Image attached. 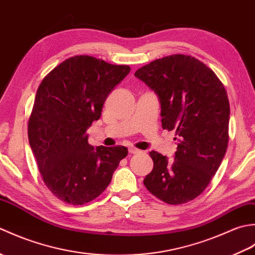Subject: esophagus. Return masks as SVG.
I'll return each instance as SVG.
<instances>
[{
  "label": "esophagus",
  "instance_id": "obj_1",
  "mask_svg": "<svg viewBox=\"0 0 255 255\" xmlns=\"http://www.w3.org/2000/svg\"><path fill=\"white\" fill-rule=\"evenodd\" d=\"M140 152V150L136 149V148H129V153L130 154H138Z\"/></svg>",
  "mask_w": 255,
  "mask_h": 255
}]
</instances>
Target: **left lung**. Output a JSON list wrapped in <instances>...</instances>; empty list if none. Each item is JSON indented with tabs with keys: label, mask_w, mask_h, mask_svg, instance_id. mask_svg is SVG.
<instances>
[{
	"label": "left lung",
	"mask_w": 255,
	"mask_h": 255,
	"mask_svg": "<svg viewBox=\"0 0 255 255\" xmlns=\"http://www.w3.org/2000/svg\"><path fill=\"white\" fill-rule=\"evenodd\" d=\"M134 77L158 95L162 128L177 136L174 159L149 153L153 170L143 184L166 204H185L204 192L226 154L230 106L225 86L206 64L184 55L154 60Z\"/></svg>",
	"instance_id": "obj_1"
}]
</instances>
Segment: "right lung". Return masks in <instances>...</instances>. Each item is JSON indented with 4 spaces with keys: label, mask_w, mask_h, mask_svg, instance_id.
Instances as JSON below:
<instances>
[{
    "label": "right lung",
    "mask_w": 255,
    "mask_h": 255,
    "mask_svg": "<svg viewBox=\"0 0 255 255\" xmlns=\"http://www.w3.org/2000/svg\"><path fill=\"white\" fill-rule=\"evenodd\" d=\"M130 72L90 56L59 64L41 81L28 121V139L46 186L68 204L95 199L111 183L128 149L89 144L108 94Z\"/></svg>",
    "instance_id": "right-lung-1"
}]
</instances>
